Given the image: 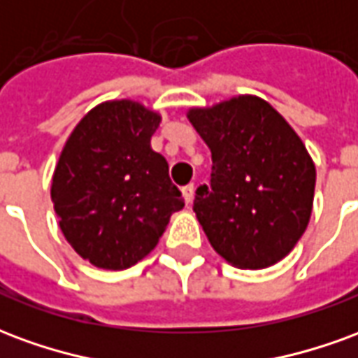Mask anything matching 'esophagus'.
Listing matches in <instances>:
<instances>
[{"mask_svg":"<svg viewBox=\"0 0 358 358\" xmlns=\"http://www.w3.org/2000/svg\"><path fill=\"white\" fill-rule=\"evenodd\" d=\"M194 194H195L194 184H189V186L182 187V195H184V199H186V203L194 201Z\"/></svg>","mask_w":358,"mask_h":358,"instance_id":"esophagus-1","label":"esophagus"}]
</instances>
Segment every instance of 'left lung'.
Returning <instances> with one entry per match:
<instances>
[{"instance_id":"1","label":"left lung","mask_w":358,"mask_h":358,"mask_svg":"<svg viewBox=\"0 0 358 358\" xmlns=\"http://www.w3.org/2000/svg\"><path fill=\"white\" fill-rule=\"evenodd\" d=\"M187 118L213 157L210 187H197L194 201L213 249L236 268L280 263L313 213L316 169L305 143L257 95L192 107Z\"/></svg>"}]
</instances>
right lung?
Returning a JSON list of instances; mask_svg holds the SVG:
<instances>
[{
  "label": "right lung",
  "instance_id": "obj_1",
  "mask_svg": "<svg viewBox=\"0 0 358 358\" xmlns=\"http://www.w3.org/2000/svg\"><path fill=\"white\" fill-rule=\"evenodd\" d=\"M161 115L134 99L88 110L69 136L51 178L59 228L78 255L105 270L148 257L184 207L169 163L151 148Z\"/></svg>",
  "mask_w": 358,
  "mask_h": 358
}]
</instances>
